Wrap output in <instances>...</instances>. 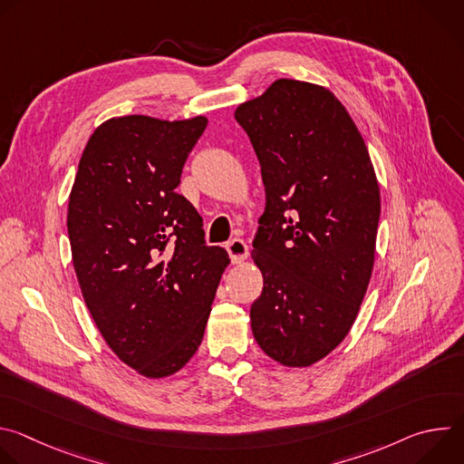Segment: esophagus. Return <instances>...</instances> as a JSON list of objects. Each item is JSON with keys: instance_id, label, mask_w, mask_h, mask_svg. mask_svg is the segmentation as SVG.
<instances>
[{"instance_id": "obj_1", "label": "esophagus", "mask_w": 464, "mask_h": 464, "mask_svg": "<svg viewBox=\"0 0 464 464\" xmlns=\"http://www.w3.org/2000/svg\"><path fill=\"white\" fill-rule=\"evenodd\" d=\"M226 249H227L231 260H233L235 264L244 262L246 256H247V253H249L247 244H246L242 238H231V240L226 244Z\"/></svg>"}]
</instances>
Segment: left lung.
<instances>
[{"label":"left lung","instance_id":"left-lung-1","mask_svg":"<svg viewBox=\"0 0 464 464\" xmlns=\"http://www.w3.org/2000/svg\"><path fill=\"white\" fill-rule=\"evenodd\" d=\"M266 208L253 238L264 276L249 310L260 349L306 367L351 330L374 262L380 188L363 138L321 86L279 79L240 104Z\"/></svg>","mask_w":464,"mask_h":464}]
</instances>
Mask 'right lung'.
Returning a JSON list of instances; mask_svg holds the SVG:
<instances>
[{
  "label": "right lung",
  "mask_w": 464,
  "mask_h": 464,
  "mask_svg": "<svg viewBox=\"0 0 464 464\" xmlns=\"http://www.w3.org/2000/svg\"><path fill=\"white\" fill-rule=\"evenodd\" d=\"M206 117L102 122L75 176L68 235L88 310L110 349L149 378L179 371L204 340L227 251L176 192Z\"/></svg>",
  "instance_id": "add662e5"
}]
</instances>
